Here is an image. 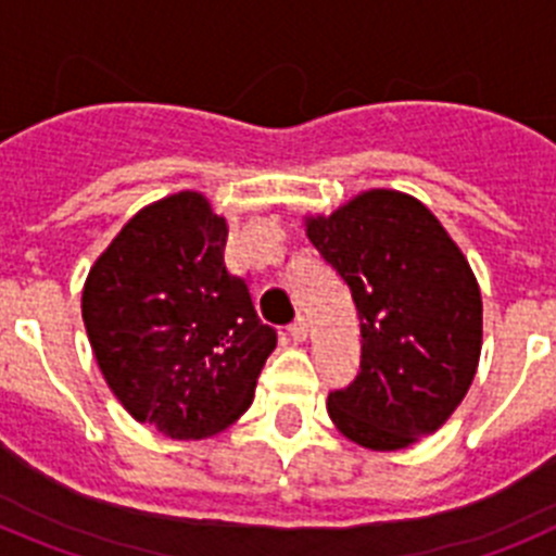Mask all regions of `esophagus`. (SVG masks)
<instances>
[{
  "instance_id": "esophagus-1",
  "label": "esophagus",
  "mask_w": 556,
  "mask_h": 556,
  "mask_svg": "<svg viewBox=\"0 0 556 556\" xmlns=\"http://www.w3.org/2000/svg\"><path fill=\"white\" fill-rule=\"evenodd\" d=\"M287 331H289V337L294 339V342H303V339L308 337V323H306V317H294V323L287 328Z\"/></svg>"
}]
</instances>
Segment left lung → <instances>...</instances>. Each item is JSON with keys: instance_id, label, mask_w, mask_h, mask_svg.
Segmentation results:
<instances>
[{"instance_id": "obj_1", "label": "left lung", "mask_w": 556, "mask_h": 556, "mask_svg": "<svg viewBox=\"0 0 556 556\" xmlns=\"http://www.w3.org/2000/svg\"><path fill=\"white\" fill-rule=\"evenodd\" d=\"M306 236L348 283L362 365L328 415L348 440L397 451L454 415L479 367L481 292L468 258L420 200L370 189Z\"/></svg>"}]
</instances>
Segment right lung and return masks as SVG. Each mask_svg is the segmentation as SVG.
I'll use <instances>...</instances> for the list:
<instances>
[{
    "label": "right lung",
    "mask_w": 556,
    "mask_h": 556,
    "mask_svg": "<svg viewBox=\"0 0 556 556\" xmlns=\"http://www.w3.org/2000/svg\"><path fill=\"white\" fill-rule=\"evenodd\" d=\"M225 217L200 191H178L141 208L83 287V323L108 387L172 440L228 429L275 351V328L225 267Z\"/></svg>",
    "instance_id": "obj_1"
}]
</instances>
